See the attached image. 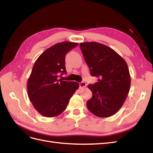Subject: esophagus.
<instances>
[{"instance_id": "esophagus-1", "label": "esophagus", "mask_w": 153, "mask_h": 153, "mask_svg": "<svg viewBox=\"0 0 153 153\" xmlns=\"http://www.w3.org/2000/svg\"><path fill=\"white\" fill-rule=\"evenodd\" d=\"M86 83L84 82H81L80 84V89H84V88H85L86 87Z\"/></svg>"}]
</instances>
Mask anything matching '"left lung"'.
<instances>
[{
  "label": "left lung",
  "mask_w": 153,
  "mask_h": 153,
  "mask_svg": "<svg viewBox=\"0 0 153 153\" xmlns=\"http://www.w3.org/2000/svg\"><path fill=\"white\" fill-rule=\"evenodd\" d=\"M91 75L98 82L89 85L92 96L87 107L100 117H108L122 107L131 85L127 63L113 49L97 42L80 44Z\"/></svg>",
  "instance_id": "left-lung-1"
}]
</instances>
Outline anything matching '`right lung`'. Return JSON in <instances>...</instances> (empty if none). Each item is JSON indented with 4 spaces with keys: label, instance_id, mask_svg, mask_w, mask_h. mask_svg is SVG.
Returning a JSON list of instances; mask_svg holds the SVG:
<instances>
[{
    "label": "right lung",
    "instance_id": "1",
    "mask_svg": "<svg viewBox=\"0 0 153 153\" xmlns=\"http://www.w3.org/2000/svg\"><path fill=\"white\" fill-rule=\"evenodd\" d=\"M78 44L63 41L54 45L39 55L32 68L27 81V92L34 108L45 117L61 114L79 88L78 82L59 79V76L67 73L66 53Z\"/></svg>",
    "mask_w": 153,
    "mask_h": 153
}]
</instances>
